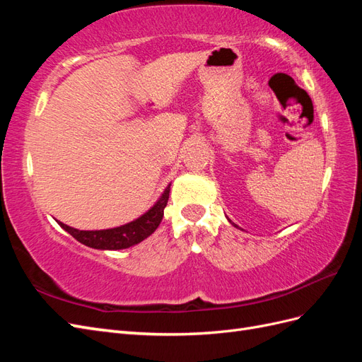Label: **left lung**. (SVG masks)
<instances>
[{
  "mask_svg": "<svg viewBox=\"0 0 362 362\" xmlns=\"http://www.w3.org/2000/svg\"><path fill=\"white\" fill-rule=\"evenodd\" d=\"M228 221H229V218H228ZM229 222H231V221H229ZM231 223H233V222H231ZM233 225H234V223H233ZM234 226H235V225H234Z\"/></svg>",
  "mask_w": 362,
  "mask_h": 362,
  "instance_id": "1",
  "label": "left lung"
}]
</instances>
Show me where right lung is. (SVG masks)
<instances>
[{
    "instance_id": "add662e5",
    "label": "right lung",
    "mask_w": 362,
    "mask_h": 362,
    "mask_svg": "<svg viewBox=\"0 0 362 362\" xmlns=\"http://www.w3.org/2000/svg\"><path fill=\"white\" fill-rule=\"evenodd\" d=\"M169 192L170 184H168V187L164 189L158 201L145 214H141L133 222H128L116 228L98 229V231H80V229L64 225L63 222L57 221V223L75 240H78L80 243L89 247L100 250L128 249L144 242L145 238H148L158 228L164 214V208L168 205Z\"/></svg>"
}]
</instances>
